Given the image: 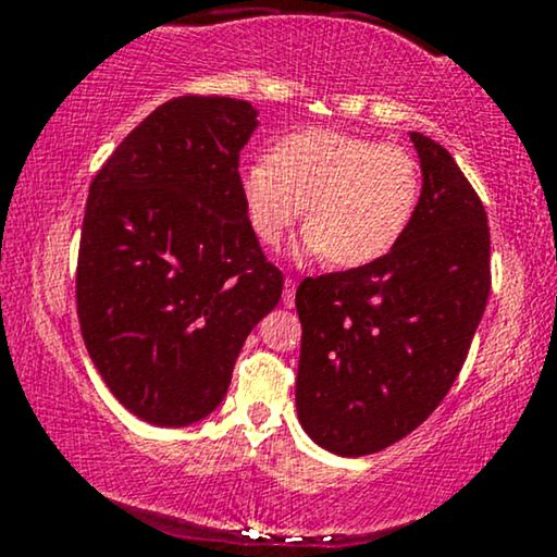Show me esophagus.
<instances>
[{
	"label": "esophagus",
	"mask_w": 557,
	"mask_h": 557,
	"mask_svg": "<svg viewBox=\"0 0 557 557\" xmlns=\"http://www.w3.org/2000/svg\"><path fill=\"white\" fill-rule=\"evenodd\" d=\"M283 304H285V306H293V304H296V277H285Z\"/></svg>",
	"instance_id": "esophagus-1"
}]
</instances>
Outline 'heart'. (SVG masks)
Listing matches in <instances>:
<instances>
[{
	"mask_svg": "<svg viewBox=\"0 0 557 557\" xmlns=\"http://www.w3.org/2000/svg\"><path fill=\"white\" fill-rule=\"evenodd\" d=\"M248 222L267 246L304 216V248L337 270H356L398 246L421 194L419 162L403 146L306 127L274 144L272 157L240 168Z\"/></svg>",
	"mask_w": 557,
	"mask_h": 557,
	"instance_id": "b5f03b06",
	"label": "heart"
}]
</instances>
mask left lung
I'll use <instances>...</instances> for the list:
<instances>
[{
  "label": "left lung",
  "mask_w": 557,
  "mask_h": 557,
  "mask_svg": "<svg viewBox=\"0 0 557 557\" xmlns=\"http://www.w3.org/2000/svg\"><path fill=\"white\" fill-rule=\"evenodd\" d=\"M411 140L424 185L398 246L296 290L298 419L337 456H369L417 430L456 382L487 306L482 198L447 149Z\"/></svg>",
  "instance_id": "obj_1"
}]
</instances>
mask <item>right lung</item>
Returning <instances> with one entry per match:
<instances>
[{
	"instance_id": "obj_1",
	"label": "right lung",
	"mask_w": 557,
	"mask_h": 557,
	"mask_svg": "<svg viewBox=\"0 0 557 557\" xmlns=\"http://www.w3.org/2000/svg\"><path fill=\"white\" fill-rule=\"evenodd\" d=\"M253 127L248 101L177 96L127 133L88 188L83 343L114 398L149 424L209 417L248 332L283 296L243 203Z\"/></svg>"
}]
</instances>
